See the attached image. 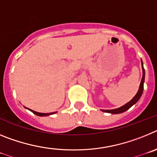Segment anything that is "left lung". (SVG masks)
Here are the masks:
<instances>
[{
  "label": "left lung",
  "instance_id": "8db88e82",
  "mask_svg": "<svg viewBox=\"0 0 157 157\" xmlns=\"http://www.w3.org/2000/svg\"><path fill=\"white\" fill-rule=\"evenodd\" d=\"M141 67H142V78H141V83H140V86L138 89V92L136 94V95L134 96L132 99L130 100L129 102H127V104H125L123 106L118 108L116 109H111V110H104V109H101V111L104 112H108V113H111V114H120V113H123V112H126L127 110H128L130 107H132L133 105H135L137 102L138 101V100L140 99V98L142 95V93H143L144 90V82H145V69H144L143 67V63H142V60H141Z\"/></svg>",
  "mask_w": 157,
  "mask_h": 157
}]
</instances>
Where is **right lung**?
<instances>
[{"mask_svg":"<svg viewBox=\"0 0 157 157\" xmlns=\"http://www.w3.org/2000/svg\"><path fill=\"white\" fill-rule=\"evenodd\" d=\"M25 109H28V110H30V112H32L34 114H35L36 116H50V115H52V114H55L56 112H52V113H41V112H35V111H33L31 110V109H27V108H26L25 107Z\"/></svg>","mask_w":157,"mask_h":157,"instance_id":"obj_1","label":"right lung"}]
</instances>
